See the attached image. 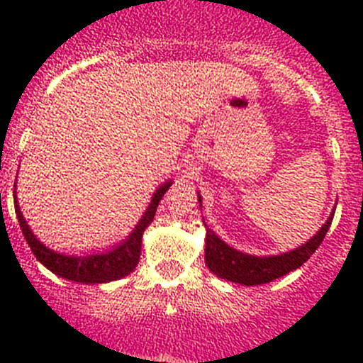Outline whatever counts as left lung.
<instances>
[{
  "label": "left lung",
  "mask_w": 363,
  "mask_h": 363,
  "mask_svg": "<svg viewBox=\"0 0 363 363\" xmlns=\"http://www.w3.org/2000/svg\"><path fill=\"white\" fill-rule=\"evenodd\" d=\"M198 201L201 203V198L198 194ZM335 213L327 218L322 229L314 234L309 242L300 245L298 249L284 255L277 256H251L245 252H240L227 245L223 240H220L213 230L207 227L205 234V264L214 272L216 277L223 278L227 281L242 285H262L284 277L287 272L294 271L300 265H303L311 258L320 243L325 238L327 230L331 227V221Z\"/></svg>",
  "instance_id": "8db88e82"
}]
</instances>
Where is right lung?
<instances>
[{"label": "right lung", "instance_id": "1", "mask_svg": "<svg viewBox=\"0 0 363 363\" xmlns=\"http://www.w3.org/2000/svg\"><path fill=\"white\" fill-rule=\"evenodd\" d=\"M172 182H165L160 189H156L152 200H150L149 207H147L145 214L142 220L138 221V225L134 227L133 233L127 236V240L114 245L111 251L107 252H96V255H85V256H70L56 252L49 247H45L40 240L32 234L30 227L27 225L23 214L19 211L18 198H16L14 191V207L16 216H18L19 227L23 233L25 240H27L30 251L34 252L38 259L45 267L52 271L57 277L65 278L70 281H78V284H107V281L120 280V278L127 277L134 271V267L140 262V255H142V238L143 230L149 227L150 221L154 220V214L158 209L160 200L167 192V189L171 187ZM16 189V187H14Z\"/></svg>", "mask_w": 363, "mask_h": 363}]
</instances>
